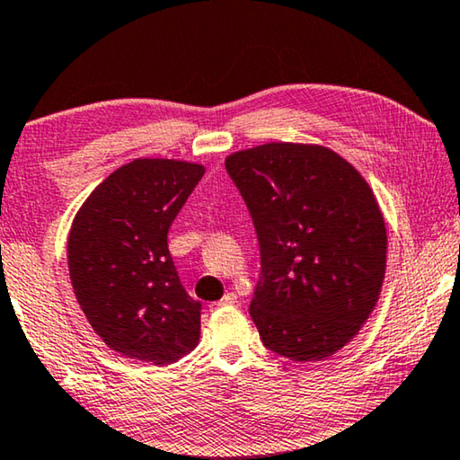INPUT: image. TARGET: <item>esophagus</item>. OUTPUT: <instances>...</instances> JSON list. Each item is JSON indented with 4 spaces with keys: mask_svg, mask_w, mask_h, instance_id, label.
<instances>
[{
    "mask_svg": "<svg viewBox=\"0 0 460 460\" xmlns=\"http://www.w3.org/2000/svg\"><path fill=\"white\" fill-rule=\"evenodd\" d=\"M235 302H237V296L233 292H227L218 302H212L210 308L215 310V308H221V306H231V304H235Z\"/></svg>",
    "mask_w": 460,
    "mask_h": 460,
    "instance_id": "obj_1",
    "label": "esophagus"
}]
</instances>
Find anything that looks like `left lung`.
<instances>
[{"label":"left lung","instance_id":"left-lung-1","mask_svg":"<svg viewBox=\"0 0 460 460\" xmlns=\"http://www.w3.org/2000/svg\"><path fill=\"white\" fill-rule=\"evenodd\" d=\"M261 245L250 316L270 352L332 357L358 333L385 275V223L360 172L323 146L264 144L225 160Z\"/></svg>","mask_w":460,"mask_h":460}]
</instances>
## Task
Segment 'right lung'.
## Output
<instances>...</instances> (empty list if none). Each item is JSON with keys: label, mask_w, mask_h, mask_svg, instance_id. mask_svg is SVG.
<instances>
[{"label": "right lung", "mask_w": 460, "mask_h": 460, "mask_svg": "<svg viewBox=\"0 0 460 460\" xmlns=\"http://www.w3.org/2000/svg\"><path fill=\"white\" fill-rule=\"evenodd\" d=\"M204 166L137 158L116 168L76 212L68 270L93 332L122 357L171 365L199 340L202 304L185 292L168 229Z\"/></svg>", "instance_id": "add662e5"}]
</instances>
